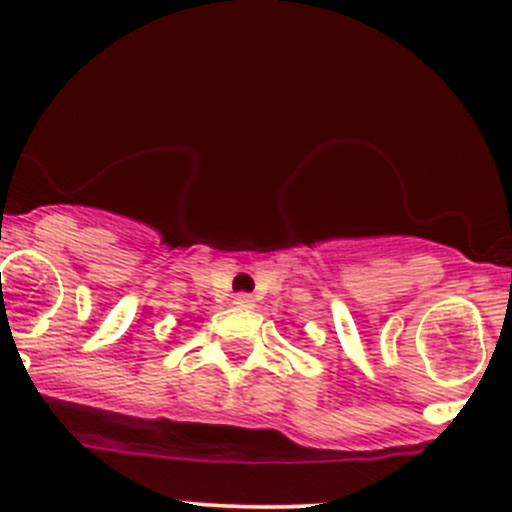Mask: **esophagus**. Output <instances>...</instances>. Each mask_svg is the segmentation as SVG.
<instances>
[{
    "mask_svg": "<svg viewBox=\"0 0 512 512\" xmlns=\"http://www.w3.org/2000/svg\"><path fill=\"white\" fill-rule=\"evenodd\" d=\"M235 304H237V307H242V309H252V307H255V299H252L250 294L242 292V294H237V297H235Z\"/></svg>",
    "mask_w": 512,
    "mask_h": 512,
    "instance_id": "esophagus-1",
    "label": "esophagus"
}]
</instances>
